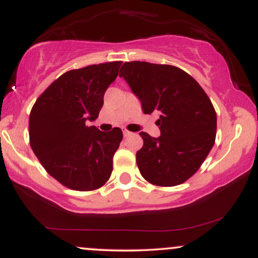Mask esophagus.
Segmentation results:
<instances>
[{
	"label": "esophagus",
	"instance_id": "1",
	"mask_svg": "<svg viewBox=\"0 0 258 258\" xmlns=\"http://www.w3.org/2000/svg\"><path fill=\"white\" fill-rule=\"evenodd\" d=\"M132 135V132H130L128 130H123V136H125V137H128V136H131Z\"/></svg>",
	"mask_w": 258,
	"mask_h": 258
}]
</instances>
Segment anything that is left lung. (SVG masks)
<instances>
[{"mask_svg": "<svg viewBox=\"0 0 258 258\" xmlns=\"http://www.w3.org/2000/svg\"><path fill=\"white\" fill-rule=\"evenodd\" d=\"M119 75L141 100L144 114H160L159 138L139 133V172L154 185L182 184L199 170L215 144L217 116L211 100L189 74L173 65L126 61Z\"/></svg>", "mask_w": 258, "mask_h": 258, "instance_id": "obj_1", "label": "left lung"}]
</instances>
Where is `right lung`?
Here are the masks:
<instances>
[{
  "label": "right lung",
  "instance_id": "1",
  "mask_svg": "<svg viewBox=\"0 0 258 258\" xmlns=\"http://www.w3.org/2000/svg\"><path fill=\"white\" fill-rule=\"evenodd\" d=\"M122 61L64 73L36 99L29 117L32 152L44 170L73 190H96L110 178L112 156L122 141L114 127L102 132L86 121L98 117L106 88Z\"/></svg>",
  "mask_w": 258,
  "mask_h": 258
}]
</instances>
